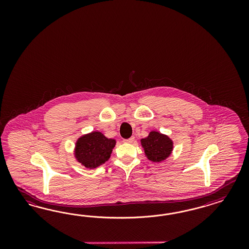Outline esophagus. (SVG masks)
<instances>
[{"mask_svg": "<svg viewBox=\"0 0 249 249\" xmlns=\"http://www.w3.org/2000/svg\"><path fill=\"white\" fill-rule=\"evenodd\" d=\"M134 140H135V138H134V137H130L129 139L124 140V142H126V143H132V142H134Z\"/></svg>", "mask_w": 249, "mask_h": 249, "instance_id": "34e87169", "label": "esophagus"}]
</instances>
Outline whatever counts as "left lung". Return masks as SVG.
<instances>
[{
    "label": "left lung",
    "instance_id": "1",
    "mask_svg": "<svg viewBox=\"0 0 249 249\" xmlns=\"http://www.w3.org/2000/svg\"><path fill=\"white\" fill-rule=\"evenodd\" d=\"M146 157L153 162H160L168 158L174 149L173 141L158 131H151L149 136L141 140Z\"/></svg>",
    "mask_w": 249,
    "mask_h": 249
}]
</instances>
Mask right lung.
I'll use <instances>...</instances> for the list:
<instances>
[{
  "instance_id": "1",
  "label": "right lung",
  "mask_w": 249,
  "mask_h": 249,
  "mask_svg": "<svg viewBox=\"0 0 249 249\" xmlns=\"http://www.w3.org/2000/svg\"><path fill=\"white\" fill-rule=\"evenodd\" d=\"M115 145L113 139H107L99 131H92L76 141L75 157L86 168L94 169L108 160Z\"/></svg>"
}]
</instances>
